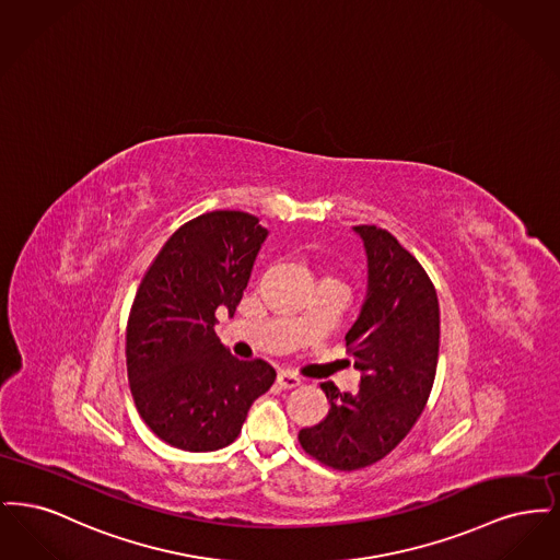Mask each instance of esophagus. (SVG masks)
<instances>
[{
	"label": "esophagus",
	"instance_id": "1",
	"mask_svg": "<svg viewBox=\"0 0 560 560\" xmlns=\"http://www.w3.org/2000/svg\"><path fill=\"white\" fill-rule=\"evenodd\" d=\"M277 384H279L281 388H285V390H292V388L300 386V377H295L293 373L279 372V375H277Z\"/></svg>",
	"mask_w": 560,
	"mask_h": 560
}]
</instances>
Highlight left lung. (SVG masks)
<instances>
[{
  "label": "left lung",
  "mask_w": 560,
  "mask_h": 560,
  "mask_svg": "<svg viewBox=\"0 0 560 560\" xmlns=\"http://www.w3.org/2000/svg\"><path fill=\"white\" fill-rule=\"evenodd\" d=\"M370 290L347 348L361 372L357 393L323 382L329 411L298 432L302 450L334 470H361L393 452L427 407L441 345V308L424 267L395 235L359 224Z\"/></svg>",
  "instance_id": "1"
}]
</instances>
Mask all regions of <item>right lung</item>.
Listing matches in <instances>:
<instances>
[{
    "label": "right lung",
    "instance_id": "obj_1",
    "mask_svg": "<svg viewBox=\"0 0 560 560\" xmlns=\"http://www.w3.org/2000/svg\"><path fill=\"white\" fill-rule=\"evenodd\" d=\"M268 231L260 218L215 210L185 222L147 268L126 325L136 411L161 441L215 452L240 436L252 402L277 373L240 361L213 331L215 313L240 306Z\"/></svg>",
    "mask_w": 560,
    "mask_h": 560
}]
</instances>
